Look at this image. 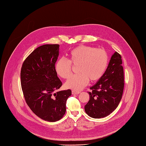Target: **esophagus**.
Returning a JSON list of instances; mask_svg holds the SVG:
<instances>
[{"label": "esophagus", "mask_w": 146, "mask_h": 146, "mask_svg": "<svg viewBox=\"0 0 146 146\" xmlns=\"http://www.w3.org/2000/svg\"><path fill=\"white\" fill-rule=\"evenodd\" d=\"M72 95H77V94H80V92L75 91H72Z\"/></svg>", "instance_id": "34e87169"}]
</instances>
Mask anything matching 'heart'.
I'll use <instances>...</instances> for the list:
<instances>
[{
  "instance_id": "b5f03b06",
  "label": "heart",
  "mask_w": 146,
  "mask_h": 146,
  "mask_svg": "<svg viewBox=\"0 0 146 146\" xmlns=\"http://www.w3.org/2000/svg\"><path fill=\"white\" fill-rule=\"evenodd\" d=\"M108 55L104 49L81 46L72 50L68 60L60 58L55 62V70L60 77L67 79L72 74V65H78L79 74L72 76L66 81V86L75 91H80L89 82L101 78L108 64Z\"/></svg>"
}]
</instances>
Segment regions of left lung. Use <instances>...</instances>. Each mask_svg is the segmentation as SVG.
<instances>
[{
	"label": "left lung",
	"mask_w": 146,
	"mask_h": 146,
	"mask_svg": "<svg viewBox=\"0 0 146 146\" xmlns=\"http://www.w3.org/2000/svg\"><path fill=\"white\" fill-rule=\"evenodd\" d=\"M121 55L116 51L112 55L103 76L90 88L86 113L92 118L105 117L118 106L124 89V72Z\"/></svg>",
	"instance_id": "left-lung-1"
}]
</instances>
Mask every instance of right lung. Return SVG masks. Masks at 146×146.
Here are the masks:
<instances>
[{"label": "right lung", "mask_w": 146, "mask_h": 146, "mask_svg": "<svg viewBox=\"0 0 146 146\" xmlns=\"http://www.w3.org/2000/svg\"><path fill=\"white\" fill-rule=\"evenodd\" d=\"M58 44H45L33 51L21 69V85L27 105L42 120L56 121L66 111L70 89L55 92L62 82L55 70L59 55Z\"/></svg>", "instance_id": "right-lung-1"}]
</instances>
